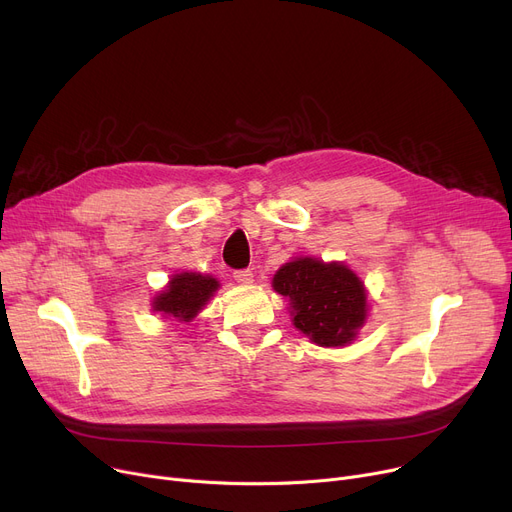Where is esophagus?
<instances>
[{"label":"esophagus","mask_w":512,"mask_h":512,"mask_svg":"<svg viewBox=\"0 0 512 512\" xmlns=\"http://www.w3.org/2000/svg\"><path fill=\"white\" fill-rule=\"evenodd\" d=\"M234 280L242 286L253 284V272L251 270H238V272H234Z\"/></svg>","instance_id":"esophagus-1"}]
</instances>
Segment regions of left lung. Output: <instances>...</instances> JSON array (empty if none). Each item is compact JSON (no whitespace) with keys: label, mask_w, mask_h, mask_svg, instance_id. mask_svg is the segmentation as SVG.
Masks as SVG:
<instances>
[{"label":"left lung","mask_w":512,"mask_h":512,"mask_svg":"<svg viewBox=\"0 0 512 512\" xmlns=\"http://www.w3.org/2000/svg\"><path fill=\"white\" fill-rule=\"evenodd\" d=\"M272 286L290 301L294 328L319 346L351 344L367 319V292L344 263L299 257L284 263Z\"/></svg>","instance_id":"obj_1"}]
</instances>
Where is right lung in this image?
<instances>
[{
    "instance_id": "add662e5",
    "label": "right lung",
    "mask_w": 512,
    "mask_h": 512,
    "mask_svg": "<svg viewBox=\"0 0 512 512\" xmlns=\"http://www.w3.org/2000/svg\"><path fill=\"white\" fill-rule=\"evenodd\" d=\"M218 288L220 282L209 274H174L168 286L153 299V311H159L168 319L191 321L207 305V301Z\"/></svg>"
}]
</instances>
